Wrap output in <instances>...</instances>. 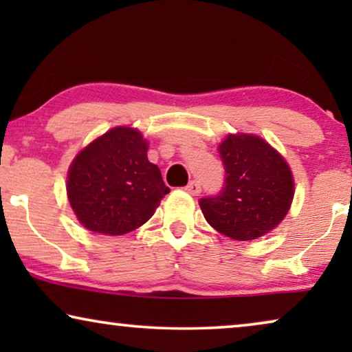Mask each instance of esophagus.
<instances>
[{
	"label": "esophagus",
	"instance_id": "1",
	"mask_svg": "<svg viewBox=\"0 0 352 352\" xmlns=\"http://www.w3.org/2000/svg\"><path fill=\"white\" fill-rule=\"evenodd\" d=\"M186 190L189 192V194H192V195H199L200 190H201L200 182L199 181H190L189 184L186 186Z\"/></svg>",
	"mask_w": 352,
	"mask_h": 352
}]
</instances>
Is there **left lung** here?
I'll return each mask as SVG.
<instances>
[{"label":"left lung","instance_id":"left-lung-1","mask_svg":"<svg viewBox=\"0 0 352 352\" xmlns=\"http://www.w3.org/2000/svg\"><path fill=\"white\" fill-rule=\"evenodd\" d=\"M226 170L218 195L201 199L211 228L234 240L263 237L290 210L295 182L276 148L253 134H229L218 147Z\"/></svg>","mask_w":352,"mask_h":352}]
</instances>
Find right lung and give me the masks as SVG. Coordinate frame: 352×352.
Segmentation results:
<instances>
[{
	"mask_svg": "<svg viewBox=\"0 0 352 352\" xmlns=\"http://www.w3.org/2000/svg\"><path fill=\"white\" fill-rule=\"evenodd\" d=\"M138 129L117 126L86 146L72 162L67 195L86 229L123 235L147 223L170 189L147 158Z\"/></svg>",
	"mask_w": 352,
	"mask_h": 352,
	"instance_id": "add662e5",
	"label": "right lung"
}]
</instances>
